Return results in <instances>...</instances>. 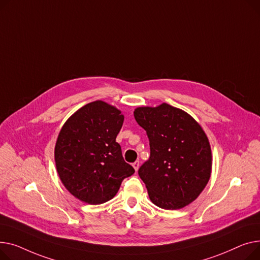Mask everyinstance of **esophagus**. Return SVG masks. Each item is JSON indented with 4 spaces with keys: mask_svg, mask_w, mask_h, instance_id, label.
Wrapping results in <instances>:
<instances>
[{
    "mask_svg": "<svg viewBox=\"0 0 260 260\" xmlns=\"http://www.w3.org/2000/svg\"><path fill=\"white\" fill-rule=\"evenodd\" d=\"M132 166H133V168H134V170L137 171V170H139V168H140V161L136 160L135 162L132 164Z\"/></svg>",
    "mask_w": 260,
    "mask_h": 260,
    "instance_id": "obj_1",
    "label": "esophagus"
}]
</instances>
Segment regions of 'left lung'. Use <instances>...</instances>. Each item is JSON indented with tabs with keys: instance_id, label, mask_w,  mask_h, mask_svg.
<instances>
[{
	"instance_id": "8db88e82",
	"label": "left lung",
	"mask_w": 260,
	"mask_h": 260,
	"mask_svg": "<svg viewBox=\"0 0 260 260\" xmlns=\"http://www.w3.org/2000/svg\"><path fill=\"white\" fill-rule=\"evenodd\" d=\"M134 117L150 142V157L139 175L151 202L166 210L188 206L203 192L212 172L204 129L189 113L167 103L137 107Z\"/></svg>"
}]
</instances>
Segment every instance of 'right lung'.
Masks as SVG:
<instances>
[{
	"label": "right lung",
	"mask_w": 260,
	"mask_h": 260,
	"mask_svg": "<svg viewBox=\"0 0 260 260\" xmlns=\"http://www.w3.org/2000/svg\"><path fill=\"white\" fill-rule=\"evenodd\" d=\"M124 114L104 101L75 111L60 129L54 147L56 171L64 187L89 205L108 202L124 178L134 173L121 155L116 136Z\"/></svg>",
	"instance_id": "obj_1"
}]
</instances>
